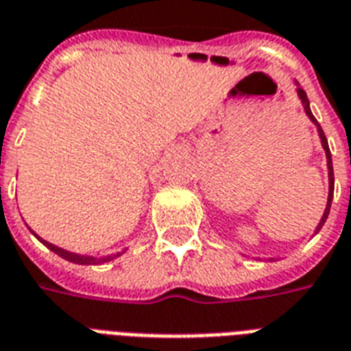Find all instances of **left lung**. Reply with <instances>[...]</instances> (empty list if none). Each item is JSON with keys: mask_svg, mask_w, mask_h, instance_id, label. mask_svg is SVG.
<instances>
[{"mask_svg": "<svg viewBox=\"0 0 351 351\" xmlns=\"http://www.w3.org/2000/svg\"><path fill=\"white\" fill-rule=\"evenodd\" d=\"M296 84V93H298V99L302 101V104H304V110H306V116L311 119V123L317 127L318 130V138H320V143H322V149H324L326 152V160H328V178H330V193H328V204H326V210H324V215H322V219H320V223L317 224V228H315V234H318L320 232V228L324 226L326 219H328V215H330V208H331V200H333V189H335V178H333V164H331V152H330V145H328V140H326L324 136V130H322V127L318 125V121L315 119V116L311 114V108H309V99H307V93L304 92L300 88V84L298 82H294ZM272 261H274V258H271Z\"/></svg>", "mask_w": 351, "mask_h": 351, "instance_id": "obj_1", "label": "left lung"}]
</instances>
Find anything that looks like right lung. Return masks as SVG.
I'll return each instance as SVG.
<instances>
[{
  "label": "right lung",
  "mask_w": 351,
  "mask_h": 351,
  "mask_svg": "<svg viewBox=\"0 0 351 351\" xmlns=\"http://www.w3.org/2000/svg\"><path fill=\"white\" fill-rule=\"evenodd\" d=\"M31 230V228H29ZM33 232V230H31ZM33 235L36 237V239H40V243H44L45 247L49 248L51 252H55L57 256H60V258H64L66 261H71V263H77V265H103V263H108V261H112V259L119 258L121 254H125V250H121V252H116V254H108V256H101V258H93V256H84V254H75V252H69V250H64V248L60 247H55V245H51V243H47V241H44L42 237H38V235L34 234Z\"/></svg>",
  "instance_id": "1"
}]
</instances>
